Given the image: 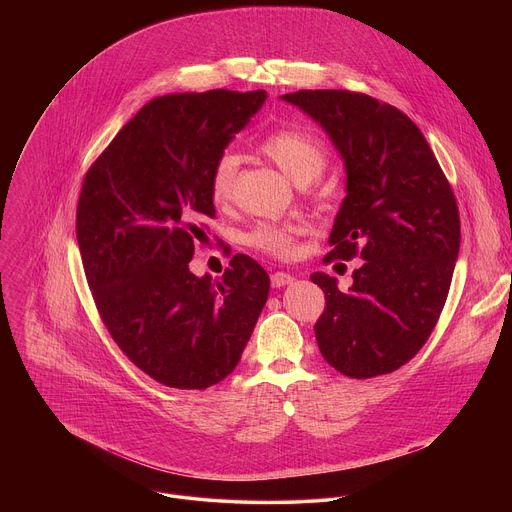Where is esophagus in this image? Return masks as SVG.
<instances>
[{"mask_svg":"<svg viewBox=\"0 0 512 512\" xmlns=\"http://www.w3.org/2000/svg\"><path fill=\"white\" fill-rule=\"evenodd\" d=\"M294 281H296V277L285 273V271H277V273L271 275V285H273V287H285V285L294 283Z\"/></svg>","mask_w":512,"mask_h":512,"instance_id":"1","label":"esophagus"}]
</instances>
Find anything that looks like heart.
<instances>
[{"mask_svg": "<svg viewBox=\"0 0 512 512\" xmlns=\"http://www.w3.org/2000/svg\"><path fill=\"white\" fill-rule=\"evenodd\" d=\"M257 148L298 186H308L326 168V152L322 143L310 133L298 129L271 131L257 143ZM237 166L239 162L233 154H223L216 160L210 174V194L214 202H227L231 198ZM300 231L302 229L298 225H259L251 231L249 245L275 257H289L296 251V237Z\"/></svg>", "mask_w": 512, "mask_h": 512, "instance_id": "heart-1", "label": "heart"}]
</instances>
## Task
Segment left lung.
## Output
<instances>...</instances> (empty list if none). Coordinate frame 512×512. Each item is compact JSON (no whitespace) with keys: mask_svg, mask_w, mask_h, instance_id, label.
Instances as JSON below:
<instances>
[{"mask_svg":"<svg viewBox=\"0 0 512 512\" xmlns=\"http://www.w3.org/2000/svg\"><path fill=\"white\" fill-rule=\"evenodd\" d=\"M330 137L344 162L346 196L330 257L364 263L348 291L312 273L326 294L316 340L350 379L387 375L409 362L440 318L460 253L454 192L419 127L399 109L350 91L281 95Z\"/></svg>","mask_w":512,"mask_h":512,"instance_id":"obj_1","label":"left lung"}]
</instances>
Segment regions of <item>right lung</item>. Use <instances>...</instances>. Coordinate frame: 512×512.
I'll list each match as a JSON object with an SVG mask.
<instances>
[{"label":"right lung","instance_id":"right-lung-1","mask_svg":"<svg viewBox=\"0 0 512 512\" xmlns=\"http://www.w3.org/2000/svg\"><path fill=\"white\" fill-rule=\"evenodd\" d=\"M265 91L178 93L150 101L85 176L77 239L97 310L117 346L154 381L206 389L241 360L269 275L235 255L221 279L188 263L214 216L210 174L263 107Z\"/></svg>","mask_w":512,"mask_h":512}]
</instances>
